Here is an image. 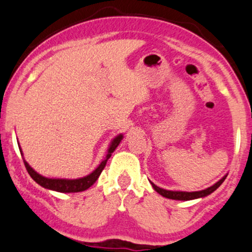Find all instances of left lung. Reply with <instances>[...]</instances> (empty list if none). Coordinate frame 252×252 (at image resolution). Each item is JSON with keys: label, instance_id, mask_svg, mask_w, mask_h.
<instances>
[{"label": "left lung", "instance_id": "1", "mask_svg": "<svg viewBox=\"0 0 252 252\" xmlns=\"http://www.w3.org/2000/svg\"><path fill=\"white\" fill-rule=\"evenodd\" d=\"M228 173L224 174L219 181H216L214 185H212L211 187H207L205 189L201 190H195V192H185V190H170V189H164L161 187H158L157 185H155L152 181H150V184L152 185L154 189L156 192L160 194L161 196L167 197V199L172 200H180V201H189V200H195V199H201V197L208 196L209 194L215 192L216 189L221 186L225 178H227Z\"/></svg>", "mask_w": 252, "mask_h": 252}]
</instances>
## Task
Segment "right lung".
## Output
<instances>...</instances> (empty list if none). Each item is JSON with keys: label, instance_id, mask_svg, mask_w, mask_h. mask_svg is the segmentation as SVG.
<instances>
[{"label": "right lung", "instance_id": "add662e5", "mask_svg": "<svg viewBox=\"0 0 252 252\" xmlns=\"http://www.w3.org/2000/svg\"><path fill=\"white\" fill-rule=\"evenodd\" d=\"M123 139V133H119L116 137H114L113 141L110 142L109 146H108L107 150V155L106 158L101 161L100 165L95 168V170L89 173L88 176H85L82 178H76V179H63V178H47L41 176V174L38 173L33 170L32 167L29 165V163L24 159V165L27 167V170L30 174V177L36 181L38 185H40L41 187L46 189H51V190H56V192H60V193H76V192H82V190H86L87 189L93 185L95 181L98 179L100 177L101 172L103 171L104 166H106L108 159L111 157V154L115 151L117 146L121 143V141ZM20 148L21 155L23 156V152H22L21 146Z\"/></svg>", "mask_w": 252, "mask_h": 252}]
</instances>
